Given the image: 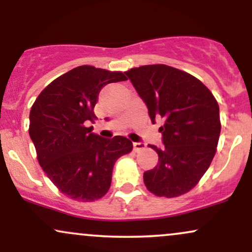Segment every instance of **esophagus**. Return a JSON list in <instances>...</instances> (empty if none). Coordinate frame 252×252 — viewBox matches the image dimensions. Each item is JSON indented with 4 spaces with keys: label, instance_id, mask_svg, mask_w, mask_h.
<instances>
[{
    "label": "esophagus",
    "instance_id": "1",
    "mask_svg": "<svg viewBox=\"0 0 252 252\" xmlns=\"http://www.w3.org/2000/svg\"><path fill=\"white\" fill-rule=\"evenodd\" d=\"M132 146H134L135 152H140V150L146 149V143H143V142H134Z\"/></svg>",
    "mask_w": 252,
    "mask_h": 252
}]
</instances>
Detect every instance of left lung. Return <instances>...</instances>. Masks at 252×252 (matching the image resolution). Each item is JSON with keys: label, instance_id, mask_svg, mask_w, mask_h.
Listing matches in <instances>:
<instances>
[{"label": "left lung", "instance_id": "8db88e82", "mask_svg": "<svg viewBox=\"0 0 252 252\" xmlns=\"http://www.w3.org/2000/svg\"><path fill=\"white\" fill-rule=\"evenodd\" d=\"M148 108L153 123L162 120L158 162L143 174L144 185L158 196L174 198L198 184L209 169L220 135L219 105L212 92L189 73L162 65L126 72Z\"/></svg>", "mask_w": 252, "mask_h": 252}]
</instances>
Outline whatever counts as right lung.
<instances>
[{
    "label": "right lung",
    "mask_w": 252,
    "mask_h": 252,
    "mask_svg": "<svg viewBox=\"0 0 252 252\" xmlns=\"http://www.w3.org/2000/svg\"><path fill=\"white\" fill-rule=\"evenodd\" d=\"M126 80L122 72L83 65L58 77L42 90L31 109L30 136L37 161L50 180L68 198L94 201L106 194L118 158L132 150L124 136L103 138L86 124L106 84Z\"/></svg>",
    "instance_id": "obj_1"
}]
</instances>
